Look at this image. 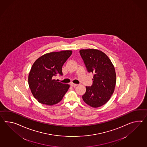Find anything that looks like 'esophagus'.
<instances>
[{
	"mask_svg": "<svg viewBox=\"0 0 147 147\" xmlns=\"http://www.w3.org/2000/svg\"><path fill=\"white\" fill-rule=\"evenodd\" d=\"M78 86V84H74L73 83H71V86H73V87H75V86Z\"/></svg>",
	"mask_w": 147,
	"mask_h": 147,
	"instance_id": "esophagus-1",
	"label": "esophagus"
}]
</instances>
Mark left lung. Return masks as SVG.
<instances>
[{"label": "left lung", "mask_w": 147, "mask_h": 147, "mask_svg": "<svg viewBox=\"0 0 147 147\" xmlns=\"http://www.w3.org/2000/svg\"><path fill=\"white\" fill-rule=\"evenodd\" d=\"M87 71L93 74V83L86 86L83 101L92 107H100L107 102L114 91L116 77L115 68L107 56L93 49L80 50Z\"/></svg>", "instance_id": "obj_1"}]
</instances>
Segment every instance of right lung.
<instances>
[{
	"instance_id": "right-lung-1",
	"label": "right lung",
	"mask_w": 147,
	"mask_h": 147,
	"mask_svg": "<svg viewBox=\"0 0 147 147\" xmlns=\"http://www.w3.org/2000/svg\"><path fill=\"white\" fill-rule=\"evenodd\" d=\"M71 50L45 54L33 64L28 78L29 87L34 97L41 104L51 106L60 102L69 86L54 79L63 75L62 66L72 55Z\"/></svg>"
}]
</instances>
